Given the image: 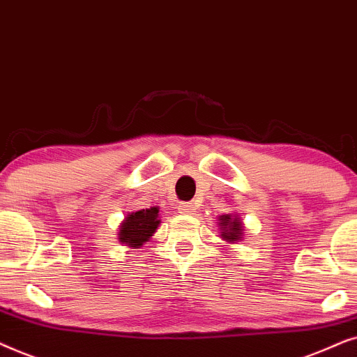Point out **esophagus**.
I'll return each mask as SVG.
<instances>
[{
    "label": "esophagus",
    "instance_id": "esophagus-1",
    "mask_svg": "<svg viewBox=\"0 0 357 357\" xmlns=\"http://www.w3.org/2000/svg\"><path fill=\"white\" fill-rule=\"evenodd\" d=\"M178 208H179V212H181V213H192V212H196V206H194L192 202H181L178 206Z\"/></svg>",
    "mask_w": 357,
    "mask_h": 357
}]
</instances>
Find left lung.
<instances>
[{
  "instance_id": "8db88e82",
  "label": "left lung",
  "mask_w": 357,
  "mask_h": 357,
  "mask_svg": "<svg viewBox=\"0 0 357 357\" xmlns=\"http://www.w3.org/2000/svg\"><path fill=\"white\" fill-rule=\"evenodd\" d=\"M220 228H222V236L225 240L236 241L241 238V231H243V227H241V222L238 218H234L231 215H222L220 218Z\"/></svg>"
}]
</instances>
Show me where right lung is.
Wrapping results in <instances>:
<instances>
[{
	"label": "right lung",
	"mask_w": 357,
	"mask_h": 357,
	"mask_svg": "<svg viewBox=\"0 0 357 357\" xmlns=\"http://www.w3.org/2000/svg\"><path fill=\"white\" fill-rule=\"evenodd\" d=\"M158 223V207L142 208V211L132 212L130 215L126 217V222L121 225L119 240L122 243L132 246V248H140L155 234Z\"/></svg>",
	"instance_id": "right-lung-1"
}]
</instances>
